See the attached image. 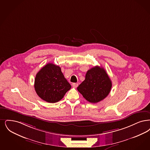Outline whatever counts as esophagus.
<instances>
[{
	"mask_svg": "<svg viewBox=\"0 0 150 150\" xmlns=\"http://www.w3.org/2000/svg\"><path fill=\"white\" fill-rule=\"evenodd\" d=\"M72 86L74 88H77L78 86V83H72Z\"/></svg>",
	"mask_w": 150,
	"mask_h": 150,
	"instance_id": "34e87169",
	"label": "esophagus"
}]
</instances>
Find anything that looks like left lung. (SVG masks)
<instances>
[{"label":"left lung","instance_id":"1","mask_svg":"<svg viewBox=\"0 0 150 150\" xmlns=\"http://www.w3.org/2000/svg\"><path fill=\"white\" fill-rule=\"evenodd\" d=\"M112 86V81L104 69L96 66L87 71L85 79L77 89L87 101L96 103L108 96Z\"/></svg>","mask_w":150,"mask_h":150}]
</instances>
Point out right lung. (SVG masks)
Listing matches in <instances>:
<instances>
[{
    "mask_svg": "<svg viewBox=\"0 0 150 150\" xmlns=\"http://www.w3.org/2000/svg\"><path fill=\"white\" fill-rule=\"evenodd\" d=\"M34 86L38 96L52 103L60 101L71 88L60 66L52 63H48L37 72Z\"/></svg>",
    "mask_w": 150,
    "mask_h": 150,
    "instance_id": "1",
    "label": "right lung"
}]
</instances>
